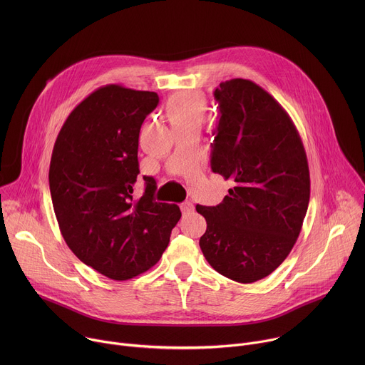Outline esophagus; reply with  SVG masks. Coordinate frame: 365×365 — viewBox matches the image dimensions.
Returning a JSON list of instances; mask_svg holds the SVG:
<instances>
[{
  "mask_svg": "<svg viewBox=\"0 0 365 365\" xmlns=\"http://www.w3.org/2000/svg\"><path fill=\"white\" fill-rule=\"evenodd\" d=\"M180 211H182V214L183 215H187V214H190L192 211H193V203L192 202H183V203H180Z\"/></svg>",
  "mask_w": 365,
  "mask_h": 365,
  "instance_id": "34e87169",
  "label": "esophagus"
}]
</instances>
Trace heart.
<instances>
[{"label":"heart","instance_id":"obj_1","mask_svg":"<svg viewBox=\"0 0 365 365\" xmlns=\"http://www.w3.org/2000/svg\"><path fill=\"white\" fill-rule=\"evenodd\" d=\"M205 113V99L200 95H179L168 106V117L172 121L202 120Z\"/></svg>","mask_w":365,"mask_h":365}]
</instances>
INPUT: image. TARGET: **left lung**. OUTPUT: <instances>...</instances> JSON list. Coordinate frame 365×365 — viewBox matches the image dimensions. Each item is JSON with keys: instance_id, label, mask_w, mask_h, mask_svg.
Masks as SVG:
<instances>
[{"instance_id": "left-lung-1", "label": "left lung", "mask_w": 365, "mask_h": 365, "mask_svg": "<svg viewBox=\"0 0 365 365\" xmlns=\"http://www.w3.org/2000/svg\"><path fill=\"white\" fill-rule=\"evenodd\" d=\"M220 121L211 169L234 187L206 220L199 240L206 262L238 283L272 274L292 251L307 211L310 178L300 135L280 103L248 79L214 91Z\"/></svg>"}]
</instances>
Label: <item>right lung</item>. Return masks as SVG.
Instances as JSON below:
<instances>
[{
  "instance_id": "add662e5",
  "label": "right lung",
  "mask_w": 365,
  "mask_h": 365,
  "mask_svg": "<svg viewBox=\"0 0 365 365\" xmlns=\"http://www.w3.org/2000/svg\"><path fill=\"white\" fill-rule=\"evenodd\" d=\"M159 95L106 85L69 114L51 153L48 185L61 232L82 263L113 280L159 262L179 206L154 200L155 180L135 197L138 135Z\"/></svg>"
}]
</instances>
